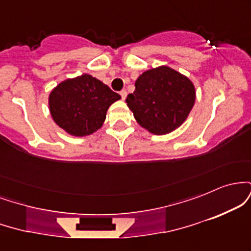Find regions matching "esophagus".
I'll return each mask as SVG.
<instances>
[{
  "label": "esophagus",
  "mask_w": 251,
  "mask_h": 251,
  "mask_svg": "<svg viewBox=\"0 0 251 251\" xmlns=\"http://www.w3.org/2000/svg\"><path fill=\"white\" fill-rule=\"evenodd\" d=\"M126 94H127V92H126V89H122V91H120V96H122V99H123V100H125Z\"/></svg>",
  "instance_id": "34e87169"
}]
</instances>
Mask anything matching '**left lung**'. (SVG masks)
Segmentation results:
<instances>
[{
    "label": "left lung",
    "mask_w": 251,
    "mask_h": 251,
    "mask_svg": "<svg viewBox=\"0 0 251 251\" xmlns=\"http://www.w3.org/2000/svg\"><path fill=\"white\" fill-rule=\"evenodd\" d=\"M195 98L194 83L163 66L144 72L126 102L140 126L153 134H166L185 122Z\"/></svg>",
    "instance_id": "left-lung-1"
}]
</instances>
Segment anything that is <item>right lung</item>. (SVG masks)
Returning a JSON list of instances; mask_svg holds the SVG:
<instances>
[{"label":"right lung","instance_id":"add662e5","mask_svg":"<svg viewBox=\"0 0 251 251\" xmlns=\"http://www.w3.org/2000/svg\"><path fill=\"white\" fill-rule=\"evenodd\" d=\"M120 98L100 80L82 74L51 91L50 109L60 127L72 135L82 137L101 127L108 107Z\"/></svg>","mask_w":251,"mask_h":251}]
</instances>
